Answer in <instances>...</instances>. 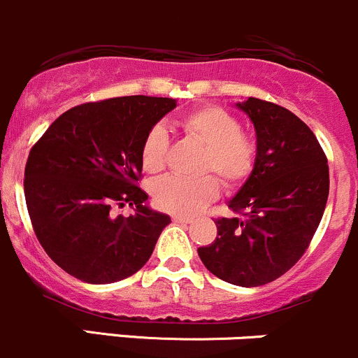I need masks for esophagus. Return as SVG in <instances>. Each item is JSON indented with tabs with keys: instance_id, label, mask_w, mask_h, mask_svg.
<instances>
[{
	"instance_id": "obj_1",
	"label": "esophagus",
	"mask_w": 358,
	"mask_h": 358,
	"mask_svg": "<svg viewBox=\"0 0 358 358\" xmlns=\"http://www.w3.org/2000/svg\"><path fill=\"white\" fill-rule=\"evenodd\" d=\"M172 220H174L176 224H191V222H193V218L184 217V215H174V217H172Z\"/></svg>"
}]
</instances>
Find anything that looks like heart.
Here are the masks:
<instances>
[{"label": "heart", "mask_w": 358, "mask_h": 358, "mask_svg": "<svg viewBox=\"0 0 358 358\" xmlns=\"http://www.w3.org/2000/svg\"><path fill=\"white\" fill-rule=\"evenodd\" d=\"M179 126L187 138L206 147L201 171L215 172L227 187H239L252 176L257 162V143L242 131L239 117L224 107L206 106L179 117ZM169 160V133L155 124L141 143V165L148 174H159ZM220 194V180L215 176L198 179L167 176L152 186L153 203L160 210L176 215H194Z\"/></svg>", "instance_id": "heart-1"}]
</instances>
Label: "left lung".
<instances>
[{
  "instance_id": "left-lung-1",
  "label": "left lung",
  "mask_w": 358,
  "mask_h": 358,
  "mask_svg": "<svg viewBox=\"0 0 358 358\" xmlns=\"http://www.w3.org/2000/svg\"><path fill=\"white\" fill-rule=\"evenodd\" d=\"M255 122L257 162L230 199L234 218H217V239L198 248L224 282L259 287L287 273L309 248L329 194L324 150L294 113L249 97L237 103Z\"/></svg>"
}]
</instances>
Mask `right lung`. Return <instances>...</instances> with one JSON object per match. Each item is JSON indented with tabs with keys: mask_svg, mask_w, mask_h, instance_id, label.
Instances as JSON below:
<instances>
[{
	"mask_svg": "<svg viewBox=\"0 0 358 358\" xmlns=\"http://www.w3.org/2000/svg\"><path fill=\"white\" fill-rule=\"evenodd\" d=\"M174 99L114 97L71 107L30 148L25 201L34 232L59 268L87 283L131 276L152 256L171 218L150 210L141 143ZM135 206L114 217V204Z\"/></svg>",
	"mask_w": 358,
	"mask_h": 358,
	"instance_id": "add662e5",
	"label": "right lung"
}]
</instances>
